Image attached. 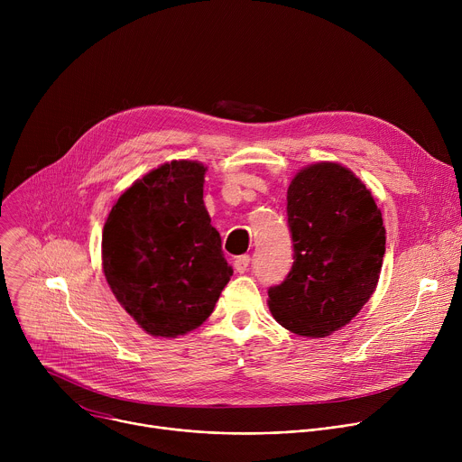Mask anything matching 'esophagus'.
Wrapping results in <instances>:
<instances>
[{"label":"esophagus","mask_w":462,"mask_h":462,"mask_svg":"<svg viewBox=\"0 0 462 462\" xmlns=\"http://www.w3.org/2000/svg\"><path fill=\"white\" fill-rule=\"evenodd\" d=\"M248 265H250V255H239V257H236V261H234V269L239 273V274H243L246 269H248Z\"/></svg>","instance_id":"34e87169"}]
</instances>
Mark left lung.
<instances>
[{"instance_id":"8db88e82","label":"left lung","mask_w":462,"mask_h":462,"mask_svg":"<svg viewBox=\"0 0 462 462\" xmlns=\"http://www.w3.org/2000/svg\"><path fill=\"white\" fill-rule=\"evenodd\" d=\"M294 263L269 289V309L291 333L323 338L349 323L376 289L385 254L382 212L347 168L316 162L287 189Z\"/></svg>"}]
</instances>
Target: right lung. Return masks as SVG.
<instances>
[{
	"label": "right lung",
	"instance_id": "right-lung-1",
	"mask_svg": "<svg viewBox=\"0 0 462 462\" xmlns=\"http://www.w3.org/2000/svg\"><path fill=\"white\" fill-rule=\"evenodd\" d=\"M205 173L197 161L152 170L118 197L104 225L107 285L152 337L199 327L234 273L203 201Z\"/></svg>",
	"mask_w": 462,
	"mask_h": 462
}]
</instances>
